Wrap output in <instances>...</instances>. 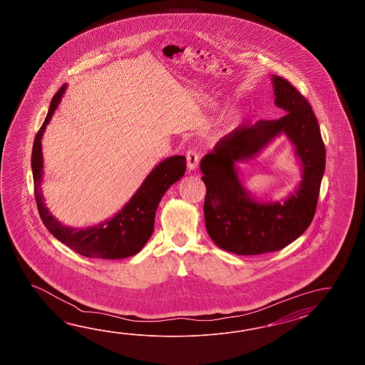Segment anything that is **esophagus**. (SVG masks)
Instances as JSON below:
<instances>
[{
  "instance_id": "esophagus-1",
  "label": "esophagus",
  "mask_w": 365,
  "mask_h": 365,
  "mask_svg": "<svg viewBox=\"0 0 365 365\" xmlns=\"http://www.w3.org/2000/svg\"><path fill=\"white\" fill-rule=\"evenodd\" d=\"M200 163V156L195 153V150H189L186 153V165L189 171H194Z\"/></svg>"
}]
</instances>
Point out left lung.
<instances>
[{"instance_id": "8db88e82", "label": "left lung", "mask_w": 365, "mask_h": 365, "mask_svg": "<svg viewBox=\"0 0 365 365\" xmlns=\"http://www.w3.org/2000/svg\"><path fill=\"white\" fill-rule=\"evenodd\" d=\"M272 82L275 106L284 116L236 129L201 160L206 230L219 248L239 256L280 250L300 237L314 217L325 172V145L309 103L287 79L272 76ZM280 133L296 148L302 180L283 202H258L242 184L237 164Z\"/></svg>"}]
</instances>
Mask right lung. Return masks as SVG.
<instances>
[{"mask_svg": "<svg viewBox=\"0 0 365 365\" xmlns=\"http://www.w3.org/2000/svg\"><path fill=\"white\" fill-rule=\"evenodd\" d=\"M66 87L68 85L65 83L52 98L47 117L32 146L34 189L40 217L48 231L57 240L82 256L103 259H121L134 256L146 245L153 235L156 209L164 193L172 184L184 176L186 158L182 155L170 156L158 164L143 180L132 198L125 203L124 207L101 225L81 230L62 225L52 215V212H49L41 193V181L44 175L41 138L66 91Z\"/></svg>", "mask_w": 365, "mask_h": 365, "instance_id": "add662e5", "label": "right lung"}]
</instances>
